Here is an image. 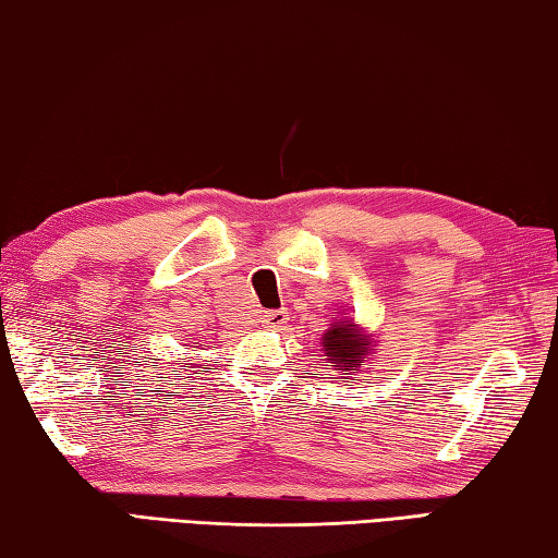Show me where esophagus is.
<instances>
[{"mask_svg":"<svg viewBox=\"0 0 558 558\" xmlns=\"http://www.w3.org/2000/svg\"><path fill=\"white\" fill-rule=\"evenodd\" d=\"M260 323L268 329H280L288 323V310H268V313L260 315Z\"/></svg>","mask_w":558,"mask_h":558,"instance_id":"1","label":"esophagus"}]
</instances>
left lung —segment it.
<instances>
[{"instance_id": "obj_1", "label": "left lung", "mask_w": 558, "mask_h": 558, "mask_svg": "<svg viewBox=\"0 0 558 558\" xmlns=\"http://www.w3.org/2000/svg\"><path fill=\"white\" fill-rule=\"evenodd\" d=\"M319 344L327 356V366L339 374L356 376L364 364H372L376 337L366 327H359L352 317H342L329 323Z\"/></svg>"}]
</instances>
